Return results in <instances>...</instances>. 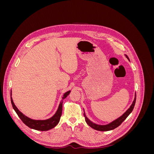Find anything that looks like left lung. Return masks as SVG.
<instances>
[{
  "label": "left lung",
  "instance_id": "1",
  "mask_svg": "<svg viewBox=\"0 0 154 154\" xmlns=\"http://www.w3.org/2000/svg\"><path fill=\"white\" fill-rule=\"evenodd\" d=\"M127 58L129 60V58H128V57H127ZM136 96H135L134 100L133 101L132 105L130 106V108L127 111H126L125 112L122 116H121V117H119L117 119H116L115 121H114V122H112V123H109V125H96V124L93 123L92 122H91V121L86 117L85 114L84 113L83 114H84V116H85V122H86V123L88 125L90 126L91 128H94V129H95L96 130H99V131H109V130H113V129H114L116 128H117L118 127H119V126L121 124H122L124 122V121L126 119V118L128 117V115L132 112V111L133 110L134 107L135 106V103H136Z\"/></svg>",
  "mask_w": 154,
  "mask_h": 154
}]
</instances>
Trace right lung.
Returning <instances> with one entry per match:
<instances>
[{"label":"right lung","instance_id":"right-lung-1","mask_svg":"<svg viewBox=\"0 0 154 154\" xmlns=\"http://www.w3.org/2000/svg\"><path fill=\"white\" fill-rule=\"evenodd\" d=\"M70 92L71 91H69L63 94L61 103H60L58 110L57 112H56V114L53 116L52 118L46 120H34V119H31L29 118H27V116H24L22 112H20L19 110H18L15 105L14 104L11 97V102L13 106V108L16 112V113L17 114L18 117L20 118V119L22 120V122L26 125H27V127L36 130H40V131H47V130H49L51 128H54L55 126H57V124L59 123L60 118H61V116H62V112L63 100L66 98V97L69 94Z\"/></svg>","mask_w":154,"mask_h":154}]
</instances>
